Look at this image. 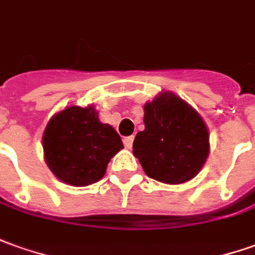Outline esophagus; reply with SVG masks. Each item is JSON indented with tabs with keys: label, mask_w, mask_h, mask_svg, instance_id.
<instances>
[{
	"label": "esophagus",
	"mask_w": 255,
	"mask_h": 255,
	"mask_svg": "<svg viewBox=\"0 0 255 255\" xmlns=\"http://www.w3.org/2000/svg\"><path fill=\"white\" fill-rule=\"evenodd\" d=\"M133 140H134V137H133V136H129V137H125V138H124V144H125V147L130 150V148H131V144H133Z\"/></svg>",
	"instance_id": "esophagus-1"
}]
</instances>
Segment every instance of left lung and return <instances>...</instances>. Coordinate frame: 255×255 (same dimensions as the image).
<instances>
[{"label":"left lung","mask_w":255,"mask_h":255,"mask_svg":"<svg viewBox=\"0 0 255 255\" xmlns=\"http://www.w3.org/2000/svg\"><path fill=\"white\" fill-rule=\"evenodd\" d=\"M143 121L133 155L145 175L168 184L197 176L210 154V131L197 111L175 93L162 91L144 104Z\"/></svg>","instance_id":"obj_1"}]
</instances>
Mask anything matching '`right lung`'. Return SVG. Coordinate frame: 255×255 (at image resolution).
Returning a JSON list of instances; mask_svg holds the SVG:
<instances>
[{
  "label": "right lung",
  "mask_w": 255,
  "mask_h": 255,
  "mask_svg": "<svg viewBox=\"0 0 255 255\" xmlns=\"http://www.w3.org/2000/svg\"><path fill=\"white\" fill-rule=\"evenodd\" d=\"M124 148L117 130L98 119L94 105H69L57 112L43 133L44 161L55 178L76 187L98 182Z\"/></svg>",
  "instance_id": "add662e5"
}]
</instances>
